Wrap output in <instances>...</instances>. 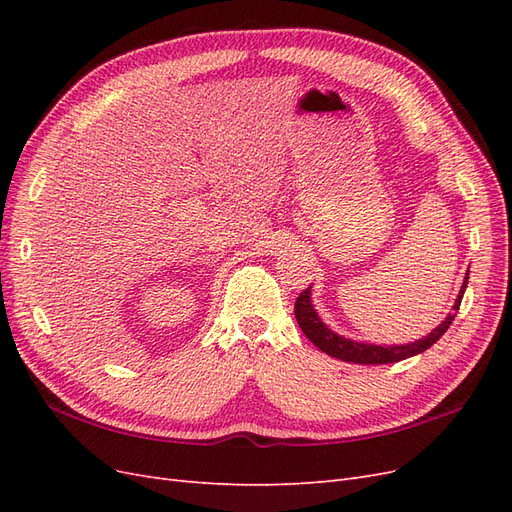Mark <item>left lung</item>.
<instances>
[{"label":"left lung","instance_id":"1","mask_svg":"<svg viewBox=\"0 0 512 512\" xmlns=\"http://www.w3.org/2000/svg\"><path fill=\"white\" fill-rule=\"evenodd\" d=\"M468 275L466 273V280H463L461 292L455 301L453 309H459L461 299H463V292H466L468 286ZM309 288L307 286L297 301H294V316H297V322L301 331L305 333V337L312 342L316 348H320L322 352H327L329 356H335V359H342L348 363H361V365H382V363H397V361H404L408 356H414L418 352H425L429 346H433L438 342V339L446 333V329L451 327V322L455 320V314H448L446 320L440 324L438 329H433L425 339H418L414 344H406V346H374V344H359V342H350V339L342 337L333 333L331 329H327V324H324L316 309L309 301Z\"/></svg>","mask_w":512,"mask_h":512}]
</instances>
